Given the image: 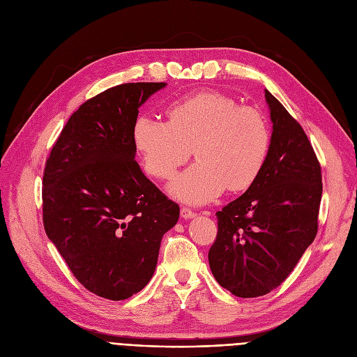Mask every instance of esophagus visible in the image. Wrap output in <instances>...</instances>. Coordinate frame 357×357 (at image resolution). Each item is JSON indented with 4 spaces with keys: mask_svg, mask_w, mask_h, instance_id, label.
<instances>
[{
    "mask_svg": "<svg viewBox=\"0 0 357 357\" xmlns=\"http://www.w3.org/2000/svg\"><path fill=\"white\" fill-rule=\"evenodd\" d=\"M181 217L183 220H190V219H192V217H195V213L188 207H182L181 208Z\"/></svg>",
    "mask_w": 357,
    "mask_h": 357,
    "instance_id": "obj_1",
    "label": "esophagus"
}]
</instances>
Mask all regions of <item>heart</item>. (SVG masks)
I'll list each match as a JSON object with an SVG mask.
<instances>
[{
	"label": "heart",
	"mask_w": 357,
	"mask_h": 357,
	"mask_svg": "<svg viewBox=\"0 0 357 357\" xmlns=\"http://www.w3.org/2000/svg\"><path fill=\"white\" fill-rule=\"evenodd\" d=\"M167 122L143 114L132 126V143L147 172L174 176L191 149L197 163L169 185L174 197L203 204L220 195L245 191L258 179L268 158L271 135L257 107L215 90L182 96L166 107Z\"/></svg>",
	"instance_id": "b5f03b06"
}]
</instances>
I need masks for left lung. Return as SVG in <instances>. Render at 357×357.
Listing matches in <instances>:
<instances>
[{"mask_svg":"<svg viewBox=\"0 0 357 357\" xmlns=\"http://www.w3.org/2000/svg\"><path fill=\"white\" fill-rule=\"evenodd\" d=\"M273 122L268 158L258 179L217 211L208 264L238 298L264 296L280 286L317 236L321 166L307 137L266 89Z\"/></svg>","mask_w":357,"mask_h":357,"instance_id":"1","label":"left lung"}]
</instances>
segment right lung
<instances>
[{"mask_svg": "<svg viewBox=\"0 0 357 357\" xmlns=\"http://www.w3.org/2000/svg\"><path fill=\"white\" fill-rule=\"evenodd\" d=\"M166 83H126L84 102L61 131L43 172V226L74 277L100 298L147 286L179 206L135 162L132 126Z\"/></svg>", "mask_w": 357, "mask_h": 357, "instance_id": "right-lung-1", "label": "right lung"}]
</instances>
